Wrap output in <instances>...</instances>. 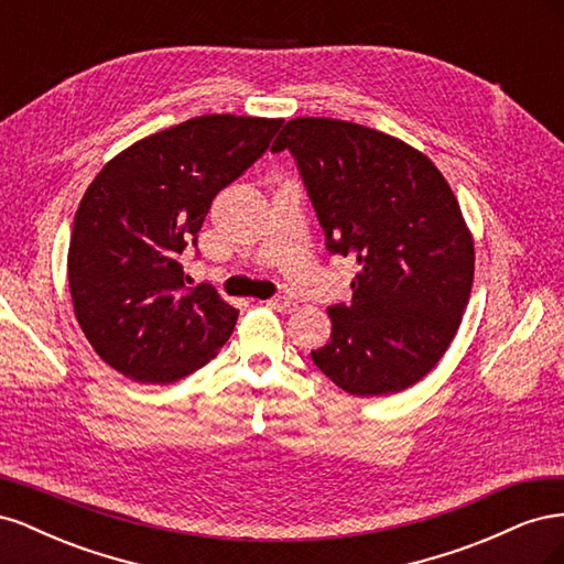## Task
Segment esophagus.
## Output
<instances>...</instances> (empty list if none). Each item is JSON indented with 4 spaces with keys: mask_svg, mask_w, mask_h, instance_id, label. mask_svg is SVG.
Listing matches in <instances>:
<instances>
[{
    "mask_svg": "<svg viewBox=\"0 0 564 564\" xmlns=\"http://www.w3.org/2000/svg\"><path fill=\"white\" fill-rule=\"evenodd\" d=\"M265 305H270L272 311H280V313L296 311V301L289 299V296H272V299L265 301Z\"/></svg>",
    "mask_w": 564,
    "mask_h": 564,
    "instance_id": "34e87169",
    "label": "esophagus"
}]
</instances>
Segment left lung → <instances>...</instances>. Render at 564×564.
Instances as JSON below:
<instances>
[{"mask_svg":"<svg viewBox=\"0 0 564 564\" xmlns=\"http://www.w3.org/2000/svg\"><path fill=\"white\" fill-rule=\"evenodd\" d=\"M289 150L329 253L350 256L352 301L329 305L317 369L355 398L400 392L449 348L468 305L475 249L449 183L400 139L329 117L286 122Z\"/></svg>","mask_w":564,"mask_h":564,"instance_id":"8db88e82","label":"left lung"}]
</instances>
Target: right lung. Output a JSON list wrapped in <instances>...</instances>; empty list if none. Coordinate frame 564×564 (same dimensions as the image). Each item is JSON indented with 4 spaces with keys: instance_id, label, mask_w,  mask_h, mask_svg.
<instances>
[{
    "instance_id": "obj_1",
    "label": "right lung",
    "mask_w": 564,
    "mask_h": 564,
    "mask_svg": "<svg viewBox=\"0 0 564 564\" xmlns=\"http://www.w3.org/2000/svg\"><path fill=\"white\" fill-rule=\"evenodd\" d=\"M282 119L204 115L133 143L91 181L75 214L67 282L100 360L139 383L207 365L240 311L209 284L185 286L212 199L268 150Z\"/></svg>"
}]
</instances>
